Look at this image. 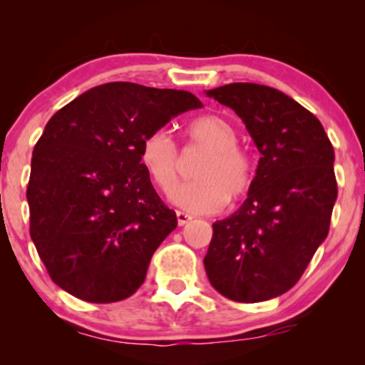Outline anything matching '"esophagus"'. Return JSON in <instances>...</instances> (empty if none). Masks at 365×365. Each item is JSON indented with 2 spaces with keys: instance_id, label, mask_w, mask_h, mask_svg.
<instances>
[{
  "instance_id": "34e87169",
  "label": "esophagus",
  "mask_w": 365,
  "mask_h": 365,
  "mask_svg": "<svg viewBox=\"0 0 365 365\" xmlns=\"http://www.w3.org/2000/svg\"><path fill=\"white\" fill-rule=\"evenodd\" d=\"M177 220H178V225H180V226H183V225H187L188 221L192 220V216H190V215H187V212L177 211Z\"/></svg>"
}]
</instances>
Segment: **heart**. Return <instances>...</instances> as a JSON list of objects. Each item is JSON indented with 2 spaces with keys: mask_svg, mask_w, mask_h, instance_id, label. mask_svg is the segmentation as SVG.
<instances>
[{
  "mask_svg": "<svg viewBox=\"0 0 365 365\" xmlns=\"http://www.w3.org/2000/svg\"><path fill=\"white\" fill-rule=\"evenodd\" d=\"M190 144L207 149L197 163L192 182L173 192V202L194 215L221 211L228 199H240L250 190L255 165L250 153L237 144L238 132L220 115H204L185 128ZM140 163L159 190L170 194L178 182L180 154L165 130L148 133L140 144Z\"/></svg>",
  "mask_w": 365,
  "mask_h": 365,
  "instance_id": "obj_1",
  "label": "heart"
}]
</instances>
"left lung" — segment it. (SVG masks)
<instances>
[{
  "mask_svg": "<svg viewBox=\"0 0 365 365\" xmlns=\"http://www.w3.org/2000/svg\"><path fill=\"white\" fill-rule=\"evenodd\" d=\"M206 94L240 116L261 158L242 207L212 225L204 266L226 299L264 302L299 282L328 237L334 150L321 121L282 91L237 82Z\"/></svg>",
  "mask_w": 365,
  "mask_h": 365,
  "instance_id": "left-lung-1",
  "label": "left lung"
}]
</instances>
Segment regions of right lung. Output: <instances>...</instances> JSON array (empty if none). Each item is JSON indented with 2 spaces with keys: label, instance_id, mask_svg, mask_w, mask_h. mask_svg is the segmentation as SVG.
Wrapping results in <instances>:
<instances>
[{
  "label": "right lung",
  "instance_id": "right-lung-1",
  "mask_svg": "<svg viewBox=\"0 0 365 365\" xmlns=\"http://www.w3.org/2000/svg\"><path fill=\"white\" fill-rule=\"evenodd\" d=\"M187 91L92 87L51 116L31 163V238L58 287L92 304L127 299L177 215L140 163L148 133L200 108Z\"/></svg>",
  "mask_w": 365,
  "mask_h": 365
}]
</instances>
